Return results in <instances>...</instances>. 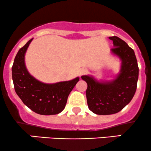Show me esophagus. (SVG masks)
<instances>
[{"label":"esophagus","mask_w":151,"mask_h":151,"mask_svg":"<svg viewBox=\"0 0 151 151\" xmlns=\"http://www.w3.org/2000/svg\"><path fill=\"white\" fill-rule=\"evenodd\" d=\"M87 72H88V71H87V70H86V68H82V69H81V70H79V75L81 76V75H83V74H85Z\"/></svg>","instance_id":"obj_1"}]
</instances>
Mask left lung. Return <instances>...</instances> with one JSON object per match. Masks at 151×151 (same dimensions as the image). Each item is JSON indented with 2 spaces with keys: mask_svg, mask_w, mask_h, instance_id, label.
Listing matches in <instances>:
<instances>
[{
  "mask_svg": "<svg viewBox=\"0 0 151 151\" xmlns=\"http://www.w3.org/2000/svg\"><path fill=\"white\" fill-rule=\"evenodd\" d=\"M109 38L114 47L111 52L121 60L119 74L113 80L101 81L92 76H81L87 83L88 107L98 115H110L122 110L134 96L138 79V62L133 50L116 36Z\"/></svg>",
  "mask_w": 151,
  "mask_h": 151,
  "instance_id": "1",
  "label": "left lung"
}]
</instances>
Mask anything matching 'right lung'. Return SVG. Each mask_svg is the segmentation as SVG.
I'll return each mask as SVG.
<instances>
[{"label": "right lung", "instance_id": "right-lung-1", "mask_svg": "<svg viewBox=\"0 0 151 151\" xmlns=\"http://www.w3.org/2000/svg\"><path fill=\"white\" fill-rule=\"evenodd\" d=\"M32 39L19 50L12 67L15 91L24 104L41 115H55L65 109L69 94L79 77L70 81L45 84L29 73L25 64V54Z\"/></svg>", "mask_w": 151, "mask_h": 151}]
</instances>
